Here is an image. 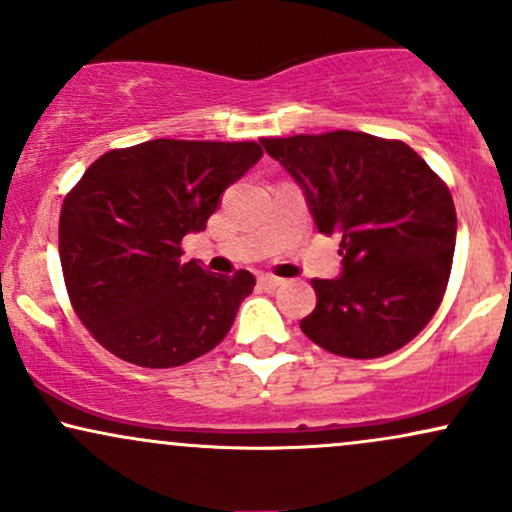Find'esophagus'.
<instances>
[{"instance_id":"34e87169","label":"esophagus","mask_w":512,"mask_h":512,"mask_svg":"<svg viewBox=\"0 0 512 512\" xmlns=\"http://www.w3.org/2000/svg\"><path fill=\"white\" fill-rule=\"evenodd\" d=\"M260 284L267 286V289H276V286L284 284V279H279V276L274 274H260Z\"/></svg>"}]
</instances>
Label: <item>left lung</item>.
<instances>
[{
  "label": "left lung",
  "mask_w": 512,
  "mask_h": 512,
  "mask_svg": "<svg viewBox=\"0 0 512 512\" xmlns=\"http://www.w3.org/2000/svg\"><path fill=\"white\" fill-rule=\"evenodd\" d=\"M260 142L303 187L317 231L342 238L344 272L313 279L305 337L344 358L402 349L448 289L457 236L448 185L399 139L337 129Z\"/></svg>",
  "instance_id": "8db88e82"
}]
</instances>
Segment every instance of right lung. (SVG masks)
<instances>
[{
	"mask_svg": "<svg viewBox=\"0 0 512 512\" xmlns=\"http://www.w3.org/2000/svg\"><path fill=\"white\" fill-rule=\"evenodd\" d=\"M262 158L257 142H151L113 149L64 197L60 260L76 317L110 354L175 368L231 330L255 276L211 274L182 260L221 192Z\"/></svg>",
	"mask_w": 512,
	"mask_h": 512,
	"instance_id": "right-lung-1",
	"label": "right lung"
}]
</instances>
